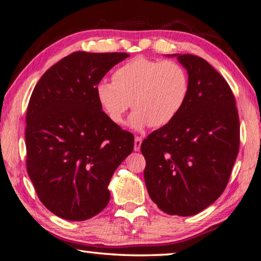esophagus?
<instances>
[{"label": "esophagus", "instance_id": "obj_1", "mask_svg": "<svg viewBox=\"0 0 261 261\" xmlns=\"http://www.w3.org/2000/svg\"><path fill=\"white\" fill-rule=\"evenodd\" d=\"M141 143H142V138H140V136H135V140H134V150L135 151H140Z\"/></svg>", "mask_w": 261, "mask_h": 261}]
</instances>
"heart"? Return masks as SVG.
Listing matches in <instances>:
<instances>
[{
	"label": "heart",
	"instance_id": "b5f03b06",
	"mask_svg": "<svg viewBox=\"0 0 261 261\" xmlns=\"http://www.w3.org/2000/svg\"><path fill=\"white\" fill-rule=\"evenodd\" d=\"M189 95L190 77L180 63L142 57L123 63L114 71L113 81L102 80L96 87L97 100L112 122L122 125L133 106L129 125L135 130L169 125Z\"/></svg>",
	"mask_w": 261,
	"mask_h": 261
}]
</instances>
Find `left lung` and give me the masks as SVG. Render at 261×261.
<instances>
[{"instance_id":"obj_1","label":"left lung","mask_w":261,"mask_h":261,"mask_svg":"<svg viewBox=\"0 0 261 261\" xmlns=\"http://www.w3.org/2000/svg\"><path fill=\"white\" fill-rule=\"evenodd\" d=\"M187 70L190 95L169 125L141 144L149 196L169 215L191 216L214 203L229 181L239 150L233 93L201 58L168 54Z\"/></svg>"}]
</instances>
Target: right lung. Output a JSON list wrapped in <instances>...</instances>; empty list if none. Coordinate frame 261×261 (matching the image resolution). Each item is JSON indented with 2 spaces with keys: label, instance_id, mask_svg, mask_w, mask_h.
I'll return each instance as SVG.
<instances>
[{
  "label": "right lung",
  "instance_id": "add662e5",
  "mask_svg": "<svg viewBox=\"0 0 261 261\" xmlns=\"http://www.w3.org/2000/svg\"><path fill=\"white\" fill-rule=\"evenodd\" d=\"M127 53L75 52L41 76L27 112V169L44 206L84 221L110 201L114 171L133 151L134 136L101 111L96 87Z\"/></svg>",
  "mask_w": 261,
  "mask_h": 261
}]
</instances>
